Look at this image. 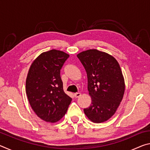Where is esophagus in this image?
Masks as SVG:
<instances>
[{
    "instance_id": "1",
    "label": "esophagus",
    "mask_w": 150,
    "mask_h": 150,
    "mask_svg": "<svg viewBox=\"0 0 150 150\" xmlns=\"http://www.w3.org/2000/svg\"><path fill=\"white\" fill-rule=\"evenodd\" d=\"M81 95V93H76L74 94V96H75V98L79 97V96H80Z\"/></svg>"
}]
</instances>
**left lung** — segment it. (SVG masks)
<instances>
[{
  "label": "left lung",
  "instance_id": "1",
  "mask_svg": "<svg viewBox=\"0 0 150 150\" xmlns=\"http://www.w3.org/2000/svg\"><path fill=\"white\" fill-rule=\"evenodd\" d=\"M77 56L87 72L92 99L84 112L93 122H103L114 115L122 100L125 84L120 67L115 57L97 50L85 51Z\"/></svg>",
  "mask_w": 150,
  "mask_h": 150
}]
</instances>
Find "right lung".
Segmentation results:
<instances>
[{"label":"right lung","mask_w":150,"mask_h":150,"mask_svg":"<svg viewBox=\"0 0 150 150\" xmlns=\"http://www.w3.org/2000/svg\"><path fill=\"white\" fill-rule=\"evenodd\" d=\"M69 57L62 51L52 50L40 54L30 67L26 81L28 98L34 112L45 122L59 121L72 100L63 91L60 76Z\"/></svg>","instance_id":"obj_1"}]
</instances>
